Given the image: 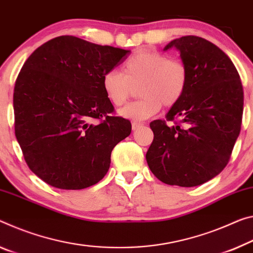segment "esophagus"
<instances>
[{
  "label": "esophagus",
  "instance_id": "esophagus-1",
  "mask_svg": "<svg viewBox=\"0 0 253 253\" xmlns=\"http://www.w3.org/2000/svg\"><path fill=\"white\" fill-rule=\"evenodd\" d=\"M143 125L142 123H138V122H133L131 123V128H133V130H136V129H138L139 127H141Z\"/></svg>",
  "mask_w": 253,
  "mask_h": 253
}]
</instances>
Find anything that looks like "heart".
<instances>
[{"label": "heart", "mask_w": 253, "mask_h": 253, "mask_svg": "<svg viewBox=\"0 0 253 253\" xmlns=\"http://www.w3.org/2000/svg\"><path fill=\"white\" fill-rule=\"evenodd\" d=\"M102 89L107 99L116 107L125 103L134 87L138 86L141 99L118 111L122 117L144 120L158 114L162 103L174 106L188 85L187 65L180 58L162 51L139 49L127 59L123 73L109 70L102 75Z\"/></svg>", "instance_id": "obj_1"}]
</instances>
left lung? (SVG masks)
Returning <instances> with one entry per match:
<instances>
[{"instance_id":"obj_1","label":"left lung","mask_w":253,"mask_h":253,"mask_svg":"<svg viewBox=\"0 0 253 253\" xmlns=\"http://www.w3.org/2000/svg\"><path fill=\"white\" fill-rule=\"evenodd\" d=\"M174 47L188 69V85L166 120L150 124L154 139L146 153L148 168L160 181L195 187L222 172L241 130L243 87L230 57L197 36H184L164 47Z\"/></svg>"}]
</instances>
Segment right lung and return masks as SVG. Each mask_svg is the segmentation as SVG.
I'll return each instance as SVG.
<instances>
[{
  "instance_id": "add662e5",
  "label": "right lung",
  "mask_w": 253,
  "mask_h": 253,
  "mask_svg": "<svg viewBox=\"0 0 253 253\" xmlns=\"http://www.w3.org/2000/svg\"><path fill=\"white\" fill-rule=\"evenodd\" d=\"M130 50L61 36L38 47L14 85L15 137L30 170L66 190L98 183L111 151L129 136L128 119L111 116L102 75Z\"/></svg>"
}]
</instances>
